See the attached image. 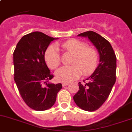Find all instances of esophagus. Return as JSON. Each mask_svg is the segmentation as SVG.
Listing matches in <instances>:
<instances>
[{"instance_id":"esophagus-1","label":"esophagus","mask_w":132,"mask_h":132,"mask_svg":"<svg viewBox=\"0 0 132 132\" xmlns=\"http://www.w3.org/2000/svg\"><path fill=\"white\" fill-rule=\"evenodd\" d=\"M62 84V86H66L69 85V84H70V83H69V82H63Z\"/></svg>"}]
</instances>
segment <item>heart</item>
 <instances>
[{
  "label": "heart",
  "mask_w": 132,
  "mask_h": 132,
  "mask_svg": "<svg viewBox=\"0 0 132 132\" xmlns=\"http://www.w3.org/2000/svg\"><path fill=\"white\" fill-rule=\"evenodd\" d=\"M65 50L76 55L71 66H62L55 73L57 80L62 82L73 81L81 75H89L95 71L98 62V54L95 50L88 48L86 44L75 39L65 42L62 44ZM45 60L50 68L56 69L61 63L59 49L56 45L52 44L45 53Z\"/></svg>",
  "instance_id": "1"
}]
</instances>
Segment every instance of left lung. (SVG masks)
<instances>
[{"mask_svg": "<svg viewBox=\"0 0 132 132\" xmlns=\"http://www.w3.org/2000/svg\"><path fill=\"white\" fill-rule=\"evenodd\" d=\"M88 37L98 50L99 64L88 82H79V89L73 96V100L81 109L93 112L106 101L116 80L117 58L110 43L106 39L92 31L78 35Z\"/></svg>", "mask_w": 132, "mask_h": 132, "instance_id": "left-lung-1", "label": "left lung"}]
</instances>
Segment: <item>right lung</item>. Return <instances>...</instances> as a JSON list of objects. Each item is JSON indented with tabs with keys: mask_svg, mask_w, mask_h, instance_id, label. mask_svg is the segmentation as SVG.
I'll list each match as a JSON object with an SVG mask.
<instances>
[{
	"mask_svg": "<svg viewBox=\"0 0 132 132\" xmlns=\"http://www.w3.org/2000/svg\"><path fill=\"white\" fill-rule=\"evenodd\" d=\"M42 32L24 35L13 52L14 80L22 98L31 109L44 111L53 106L61 83L52 84L53 79L44 59L46 49L55 40Z\"/></svg>",
	"mask_w": 132,
	"mask_h": 132,
	"instance_id": "1",
	"label": "right lung"
}]
</instances>
